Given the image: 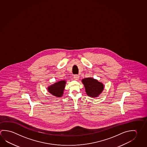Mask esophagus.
<instances>
[{
  "label": "esophagus",
  "mask_w": 147,
  "mask_h": 147,
  "mask_svg": "<svg viewBox=\"0 0 147 147\" xmlns=\"http://www.w3.org/2000/svg\"><path fill=\"white\" fill-rule=\"evenodd\" d=\"M79 78H80V76H79L78 75H74V78L75 80H78L79 79Z\"/></svg>",
  "instance_id": "esophagus-1"
}]
</instances>
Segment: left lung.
I'll return each instance as SVG.
<instances>
[{"mask_svg": "<svg viewBox=\"0 0 147 147\" xmlns=\"http://www.w3.org/2000/svg\"><path fill=\"white\" fill-rule=\"evenodd\" d=\"M84 85L85 91L87 95L92 98H96L102 92L104 86L103 83L92 77H88L82 80Z\"/></svg>", "mask_w": 147, "mask_h": 147, "instance_id": "obj_1", "label": "left lung"}]
</instances>
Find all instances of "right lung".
Listing matches in <instances>:
<instances>
[{
    "label": "right lung",
    "instance_id": "add662e5",
    "mask_svg": "<svg viewBox=\"0 0 147 147\" xmlns=\"http://www.w3.org/2000/svg\"><path fill=\"white\" fill-rule=\"evenodd\" d=\"M66 82V80H63L55 82L54 84L47 87V90L51 94L56 97H61L63 94Z\"/></svg>",
    "mask_w": 147,
    "mask_h": 147
}]
</instances>
